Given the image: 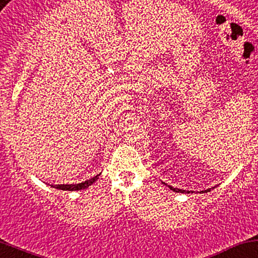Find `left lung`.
<instances>
[{
	"label": "left lung",
	"mask_w": 258,
	"mask_h": 258,
	"mask_svg": "<svg viewBox=\"0 0 258 258\" xmlns=\"http://www.w3.org/2000/svg\"><path fill=\"white\" fill-rule=\"evenodd\" d=\"M168 187H169L170 190H173V191H175V192H185V194H190V191H185V190H181V189H176V187H173V186H170V185H168ZM212 189H213V187H212ZM207 191H211V189L204 190V191H201V192H207Z\"/></svg>",
	"instance_id": "left-lung-1"
}]
</instances>
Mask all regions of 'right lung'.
<instances>
[{
  "label": "right lung",
  "mask_w": 258,
  "mask_h": 258,
  "mask_svg": "<svg viewBox=\"0 0 258 258\" xmlns=\"http://www.w3.org/2000/svg\"><path fill=\"white\" fill-rule=\"evenodd\" d=\"M98 176L100 174L94 176V178L89 179V180H85L83 181V183H79V184H62V185H51L52 187H54V189H60V190H68V191H77V190H82V189H86V187H89L90 185H92L95 183V181L97 180Z\"/></svg>",
  "instance_id": "1"
}]
</instances>
